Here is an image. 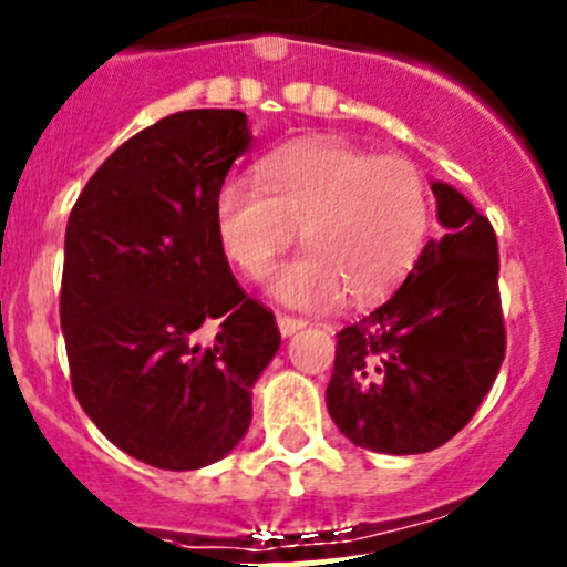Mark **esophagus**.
I'll return each instance as SVG.
<instances>
[{
	"label": "esophagus",
	"instance_id": "obj_1",
	"mask_svg": "<svg viewBox=\"0 0 567 567\" xmlns=\"http://www.w3.org/2000/svg\"><path fill=\"white\" fill-rule=\"evenodd\" d=\"M277 326H279V334L290 337V334H296L299 329H305L307 320L305 318H293V316H282V312H279Z\"/></svg>",
	"mask_w": 567,
	"mask_h": 567
}]
</instances>
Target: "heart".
I'll list each match as a JSON object with an SVG mask.
<instances>
[{"label": "heart", "mask_w": 567, "mask_h": 567, "mask_svg": "<svg viewBox=\"0 0 567 567\" xmlns=\"http://www.w3.org/2000/svg\"><path fill=\"white\" fill-rule=\"evenodd\" d=\"M257 182L230 175L214 194L225 255L251 279L266 277L296 241L310 251L282 266L271 288L285 305L326 307L348 290L386 296L425 249L433 199L405 156H375L337 140H299L268 153Z\"/></svg>", "instance_id": "b5f03b06"}]
</instances>
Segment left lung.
Segmentation results:
<instances>
[{
    "label": "left lung",
    "mask_w": 567,
    "mask_h": 567,
    "mask_svg": "<svg viewBox=\"0 0 567 567\" xmlns=\"http://www.w3.org/2000/svg\"><path fill=\"white\" fill-rule=\"evenodd\" d=\"M439 221L405 282L337 331L326 405L357 447L431 453L468 425L505 362L496 233L447 183Z\"/></svg>",
    "instance_id": "left-lung-1"
}]
</instances>
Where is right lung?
<instances>
[{
  "label": "right lung",
  "mask_w": 567,
  "mask_h": 567,
  "mask_svg": "<svg viewBox=\"0 0 567 567\" xmlns=\"http://www.w3.org/2000/svg\"><path fill=\"white\" fill-rule=\"evenodd\" d=\"M249 142L238 109L167 114L95 169L68 219L73 394L109 442L156 468L225 458L279 348L274 312L236 282L214 221L216 188ZM210 319L217 334L199 341Z\"/></svg>",
  "instance_id": "add662e5"
}]
</instances>
